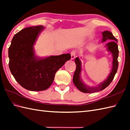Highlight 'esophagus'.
<instances>
[{
	"label": "esophagus",
	"mask_w": 130,
	"mask_h": 130,
	"mask_svg": "<svg viewBox=\"0 0 130 130\" xmlns=\"http://www.w3.org/2000/svg\"><path fill=\"white\" fill-rule=\"evenodd\" d=\"M71 59H73L75 57V56H76V52L75 51H72L71 53Z\"/></svg>",
	"instance_id": "1"
}]
</instances>
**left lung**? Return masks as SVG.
Segmentation results:
<instances>
[{
	"label": "left lung",
	"instance_id": "8db88e82",
	"mask_svg": "<svg viewBox=\"0 0 130 130\" xmlns=\"http://www.w3.org/2000/svg\"><path fill=\"white\" fill-rule=\"evenodd\" d=\"M103 39L102 42H105L107 40H111L112 41L107 43L106 46L107 48L108 51L112 54L113 61H112V68L110 74L108 76L105 80H104L102 83H101L98 87H90L84 84L80 78V72H81V62L79 58L77 57L75 59V63L76 64V69L74 72L73 78V82L75 85V86L80 91L85 93H93L96 91H101L108 87L111 82L113 79L115 75L118 71L119 62L118 61V58L119 56V50L118 46L117 45L116 38L113 36L112 34L109 31H105L102 32Z\"/></svg>",
	"mask_w": 130,
	"mask_h": 130
}]
</instances>
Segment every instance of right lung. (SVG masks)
Masks as SVG:
<instances>
[{
	"label": "right lung",
	"mask_w": 130,
	"mask_h": 130,
	"mask_svg": "<svg viewBox=\"0 0 130 130\" xmlns=\"http://www.w3.org/2000/svg\"><path fill=\"white\" fill-rule=\"evenodd\" d=\"M43 29L40 25L21 30L12 38L8 50L11 74L21 87L31 91L48 89L56 72L71 58L69 53L45 58L36 57L34 45Z\"/></svg>",
	"instance_id": "add662e5"
}]
</instances>
